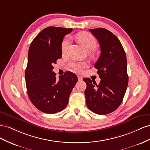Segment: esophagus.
<instances>
[{
    "mask_svg": "<svg viewBox=\"0 0 150 150\" xmlns=\"http://www.w3.org/2000/svg\"><path fill=\"white\" fill-rule=\"evenodd\" d=\"M77 76H78V79H79V80H82V76H80V75H77Z\"/></svg>",
    "mask_w": 150,
    "mask_h": 150,
    "instance_id": "esophagus-1",
    "label": "esophagus"
}]
</instances>
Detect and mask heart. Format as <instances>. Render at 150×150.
<instances>
[{"label": "heart", "instance_id": "heart-1", "mask_svg": "<svg viewBox=\"0 0 150 150\" xmlns=\"http://www.w3.org/2000/svg\"><path fill=\"white\" fill-rule=\"evenodd\" d=\"M78 40L82 43L85 48L87 51H92L96 47L97 41L96 38L91 33L88 32H82L76 36ZM70 45V39L68 37H65L62 42L61 49L63 53H65ZM69 67L73 70L77 72H81L86 65L83 63L72 62L69 63Z\"/></svg>", "mask_w": 150, "mask_h": 150}]
</instances>
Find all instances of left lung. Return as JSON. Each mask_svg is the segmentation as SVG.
Instances as JSON below:
<instances>
[{
	"mask_svg": "<svg viewBox=\"0 0 150 150\" xmlns=\"http://www.w3.org/2000/svg\"><path fill=\"white\" fill-rule=\"evenodd\" d=\"M100 47L101 53L96 63L99 84L89 78L83 80L87 108L93 112L105 115L116 110L121 105L128 84L127 59L120 41L104 28L91 29Z\"/></svg>",
	"mask_w": 150,
	"mask_h": 150,
	"instance_id": "8db88e82",
	"label": "left lung"
}]
</instances>
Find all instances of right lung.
<instances>
[{
	"mask_svg": "<svg viewBox=\"0 0 150 150\" xmlns=\"http://www.w3.org/2000/svg\"><path fill=\"white\" fill-rule=\"evenodd\" d=\"M72 29L50 26L33 40L28 51L25 79L30 100L41 112L54 114L65 109L73 88L77 82L71 71L59 76L53 71V64L62 58L63 38Z\"/></svg>",
	"mask_w": 150,
	"mask_h": 150,
	"instance_id": "obj_1",
	"label": "right lung"
}]
</instances>
